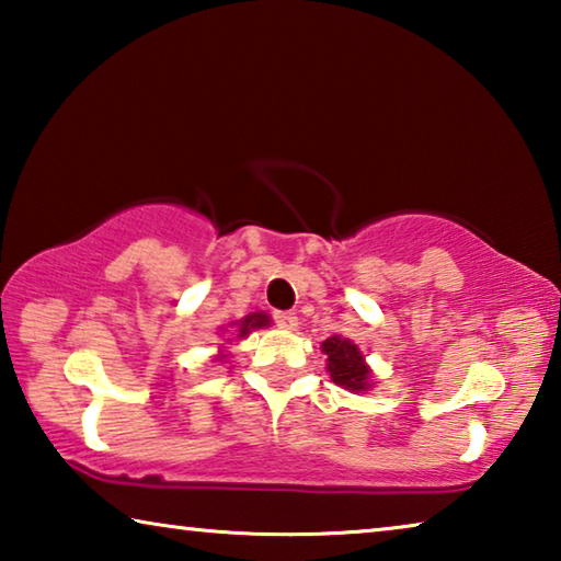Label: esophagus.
I'll return each instance as SVG.
<instances>
[{
  "label": "esophagus",
  "instance_id": "1",
  "mask_svg": "<svg viewBox=\"0 0 561 561\" xmlns=\"http://www.w3.org/2000/svg\"><path fill=\"white\" fill-rule=\"evenodd\" d=\"M272 317H274V324L282 329H297V324H299V319L294 311H274Z\"/></svg>",
  "mask_w": 561,
  "mask_h": 561
}]
</instances>
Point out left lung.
<instances>
[{"mask_svg": "<svg viewBox=\"0 0 561 561\" xmlns=\"http://www.w3.org/2000/svg\"><path fill=\"white\" fill-rule=\"evenodd\" d=\"M324 354L329 358V376L331 381L344 386L346 391H364L368 386V366L364 364V356H360V351L356 344H351L348 339H341V336H331L327 339L324 344Z\"/></svg>", "mask_w": 561, "mask_h": 561, "instance_id": "8db88e82", "label": "left lung"}]
</instances>
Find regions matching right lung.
Returning a JSON list of instances; mask_svg holds the SVG:
<instances>
[{"label": "right lung", "instance_id": "right-lung-1", "mask_svg": "<svg viewBox=\"0 0 561 561\" xmlns=\"http://www.w3.org/2000/svg\"><path fill=\"white\" fill-rule=\"evenodd\" d=\"M267 324H270V317L267 314H250L247 319H242L240 336H247L252 329H262V327H267Z\"/></svg>", "mask_w": 561, "mask_h": 561}]
</instances>
